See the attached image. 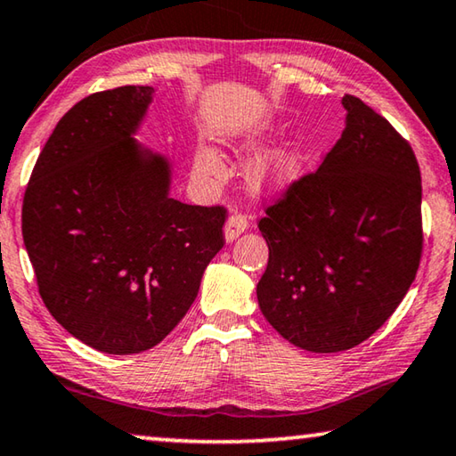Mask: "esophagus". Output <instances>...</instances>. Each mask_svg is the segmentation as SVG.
I'll list each match as a JSON object with an SVG mask.
<instances>
[{
  "label": "esophagus",
  "mask_w": 456,
  "mask_h": 456,
  "mask_svg": "<svg viewBox=\"0 0 456 456\" xmlns=\"http://www.w3.org/2000/svg\"><path fill=\"white\" fill-rule=\"evenodd\" d=\"M245 229H248V219H245L243 215H231L227 223H225V227H223V235H225V241L227 243L235 241Z\"/></svg>",
  "instance_id": "1"
}]
</instances>
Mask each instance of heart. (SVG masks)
Instances as JSON below:
<instances>
[{
  "instance_id": "b5f03b06",
  "label": "heart",
  "mask_w": 456,
  "mask_h": 456,
  "mask_svg": "<svg viewBox=\"0 0 456 456\" xmlns=\"http://www.w3.org/2000/svg\"><path fill=\"white\" fill-rule=\"evenodd\" d=\"M278 134L276 127H262L245 135L240 142L243 150H256L259 146H265V143L272 142V137ZM194 172L202 178L219 180L225 176V166L219 160V156L215 154V150L208 146H200L194 151ZM306 166V154L305 150L296 143L290 146H281L272 151H267L265 156L259 158L256 162L254 170H251V180H254L256 189L270 192V194H280L294 186L305 175Z\"/></svg>"
}]
</instances>
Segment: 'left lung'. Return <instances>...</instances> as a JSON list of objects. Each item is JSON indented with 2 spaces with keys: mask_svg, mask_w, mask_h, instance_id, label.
<instances>
[{
  "mask_svg": "<svg viewBox=\"0 0 456 456\" xmlns=\"http://www.w3.org/2000/svg\"><path fill=\"white\" fill-rule=\"evenodd\" d=\"M314 175L270 207L257 305L286 341L338 353L370 338L410 290L422 254V180L410 143L357 97Z\"/></svg>",
  "mask_w": 456,
  "mask_h": 456,
  "instance_id": "8db88e82",
  "label": "left lung"
}]
</instances>
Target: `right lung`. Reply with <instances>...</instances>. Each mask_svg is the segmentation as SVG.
<instances>
[{
  "label": "right lung",
  "mask_w": 456,
  "mask_h": 456,
  "mask_svg": "<svg viewBox=\"0 0 456 456\" xmlns=\"http://www.w3.org/2000/svg\"><path fill=\"white\" fill-rule=\"evenodd\" d=\"M154 91L118 86L64 113L21 208V235L50 314L110 355H134L166 338L223 248L225 211L172 199L175 164L135 140Z\"/></svg>",
  "instance_id": "right-lung-1"
}]
</instances>
